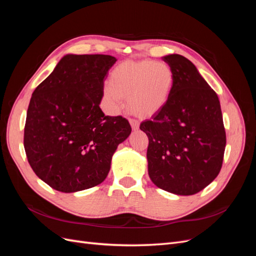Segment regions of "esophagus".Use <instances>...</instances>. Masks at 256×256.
I'll list each match as a JSON object with an SVG mask.
<instances>
[{"mask_svg":"<svg viewBox=\"0 0 256 256\" xmlns=\"http://www.w3.org/2000/svg\"><path fill=\"white\" fill-rule=\"evenodd\" d=\"M129 122H130V125H131V127H132L134 130H138V127H140V122H138L136 120L130 118V120H129Z\"/></svg>","mask_w":256,"mask_h":256,"instance_id":"1","label":"esophagus"}]
</instances>
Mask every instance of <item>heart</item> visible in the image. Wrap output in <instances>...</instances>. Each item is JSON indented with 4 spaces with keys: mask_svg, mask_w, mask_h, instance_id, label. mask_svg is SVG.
Segmentation results:
<instances>
[{
    "mask_svg": "<svg viewBox=\"0 0 256 256\" xmlns=\"http://www.w3.org/2000/svg\"><path fill=\"white\" fill-rule=\"evenodd\" d=\"M174 80L173 69L164 62L124 60L111 72L110 83L104 85L102 94L113 111L128 98L130 111L148 118L168 104Z\"/></svg>",
    "mask_w": 256,
    "mask_h": 256,
    "instance_id": "obj_1",
    "label": "heart"
}]
</instances>
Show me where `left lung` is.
Wrapping results in <instances>:
<instances>
[{
	"mask_svg": "<svg viewBox=\"0 0 256 256\" xmlns=\"http://www.w3.org/2000/svg\"><path fill=\"white\" fill-rule=\"evenodd\" d=\"M174 72L168 104L141 122L148 136V175L158 188L192 196L218 176L226 136L219 98L196 67L180 54L162 58Z\"/></svg>",
	"mask_w": 256,
	"mask_h": 256,
	"instance_id": "obj_1",
	"label": "left lung"
}]
</instances>
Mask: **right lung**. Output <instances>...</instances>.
Wrapping results in <instances>:
<instances>
[{
    "label": "right lung",
    "mask_w": 256,
    "mask_h": 256,
    "mask_svg": "<svg viewBox=\"0 0 256 256\" xmlns=\"http://www.w3.org/2000/svg\"><path fill=\"white\" fill-rule=\"evenodd\" d=\"M115 62L104 54H67L33 92L23 143L30 168L53 189L72 193L102 184L131 134L126 118L106 116L99 106Z\"/></svg>",
    "instance_id": "add662e5"
}]
</instances>
